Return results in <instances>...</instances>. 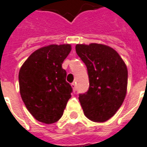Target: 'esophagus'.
I'll list each match as a JSON object with an SVG mask.
<instances>
[{
	"label": "esophagus",
	"instance_id": "1",
	"mask_svg": "<svg viewBox=\"0 0 147 147\" xmlns=\"http://www.w3.org/2000/svg\"><path fill=\"white\" fill-rule=\"evenodd\" d=\"M71 85V87H72V89H73V91H76V83H72Z\"/></svg>",
	"mask_w": 147,
	"mask_h": 147
}]
</instances>
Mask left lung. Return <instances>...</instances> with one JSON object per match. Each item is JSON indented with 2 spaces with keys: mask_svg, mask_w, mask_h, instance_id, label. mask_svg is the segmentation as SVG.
I'll use <instances>...</instances> for the list:
<instances>
[{
  "mask_svg": "<svg viewBox=\"0 0 147 147\" xmlns=\"http://www.w3.org/2000/svg\"><path fill=\"white\" fill-rule=\"evenodd\" d=\"M76 51L86 64L90 86L79 97L84 115L94 122H105L120 109L127 93V69L123 59L109 46L78 44Z\"/></svg>",
  "mask_w": 147,
  "mask_h": 147,
  "instance_id": "obj_1",
  "label": "left lung"
}]
</instances>
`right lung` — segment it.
<instances>
[{"instance_id":"obj_1","label":"right lung","mask_w":147,"mask_h":147,"mask_svg":"<svg viewBox=\"0 0 147 147\" xmlns=\"http://www.w3.org/2000/svg\"><path fill=\"white\" fill-rule=\"evenodd\" d=\"M69 44L49 45L38 49L27 58L19 72L20 92L27 110L42 123L61 119L72 88L66 82L64 59Z\"/></svg>"}]
</instances>
